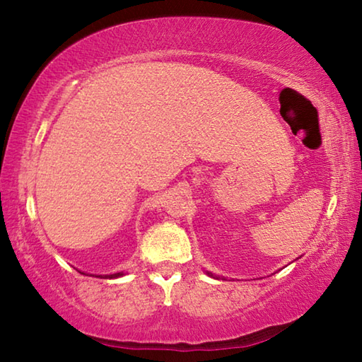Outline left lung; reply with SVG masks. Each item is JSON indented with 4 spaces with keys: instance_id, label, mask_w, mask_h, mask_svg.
<instances>
[{
    "instance_id": "obj_1",
    "label": "left lung",
    "mask_w": 362,
    "mask_h": 362,
    "mask_svg": "<svg viewBox=\"0 0 362 362\" xmlns=\"http://www.w3.org/2000/svg\"><path fill=\"white\" fill-rule=\"evenodd\" d=\"M206 273H207V274H209V276H211V278H216V279H220V278H222V279H225L223 276H217V274H214V273H211V272H206Z\"/></svg>"
}]
</instances>
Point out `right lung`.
<instances>
[{
    "label": "right lung",
    "mask_w": 362,
    "mask_h": 362,
    "mask_svg": "<svg viewBox=\"0 0 362 362\" xmlns=\"http://www.w3.org/2000/svg\"><path fill=\"white\" fill-rule=\"evenodd\" d=\"M83 274H86V273H83ZM90 276H93V274H90ZM121 276H124V272L113 273V274H95V278H107V279H115V278H121Z\"/></svg>",
    "instance_id": "add662e5"
}]
</instances>
